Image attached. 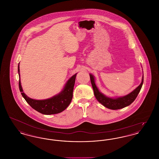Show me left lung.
Returning a JSON list of instances; mask_svg holds the SVG:
<instances>
[{"instance_id":"obj_1","label":"left lung","mask_w":159,"mask_h":159,"mask_svg":"<svg viewBox=\"0 0 159 159\" xmlns=\"http://www.w3.org/2000/svg\"><path fill=\"white\" fill-rule=\"evenodd\" d=\"M90 75V79H91V84L93 88V90L94 92V95L95 98L104 107L111 110L121 109L131 104L135 101L139 92L141 91V89L142 88L143 82H144V76H143L141 83L131 93H130L129 94L125 97H119L117 98H110L107 97L99 91L98 89L95 85L93 76L92 75Z\"/></svg>"}]
</instances>
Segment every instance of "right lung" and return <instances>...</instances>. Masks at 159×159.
Masks as SVG:
<instances>
[{
  "instance_id": "1",
  "label": "right lung",
  "mask_w": 159,
  "mask_h": 159,
  "mask_svg": "<svg viewBox=\"0 0 159 159\" xmlns=\"http://www.w3.org/2000/svg\"><path fill=\"white\" fill-rule=\"evenodd\" d=\"M20 66L18 64V71L20 77ZM76 74L72 76L66 84L60 93L53 97L44 100H36L30 98L24 92L19 79V88L21 93L26 102L35 110L40 113L49 115L60 113L64 111L70 104L73 98V92L75 83Z\"/></svg>"
}]
</instances>
